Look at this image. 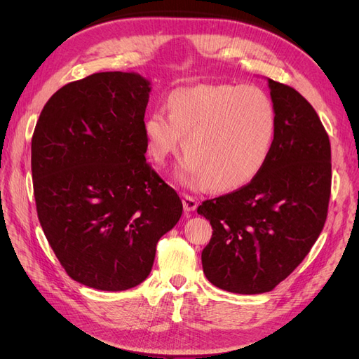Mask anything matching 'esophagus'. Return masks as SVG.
I'll return each mask as SVG.
<instances>
[{
  "label": "esophagus",
  "mask_w": 359,
  "mask_h": 359,
  "mask_svg": "<svg viewBox=\"0 0 359 359\" xmlns=\"http://www.w3.org/2000/svg\"><path fill=\"white\" fill-rule=\"evenodd\" d=\"M182 206L186 211H194L198 208V201L196 198L190 196V194H182Z\"/></svg>",
  "instance_id": "34e87169"
}]
</instances>
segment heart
Segmentation results:
<instances>
[{
  "label": "heart",
  "mask_w": 359,
  "mask_h": 359,
  "mask_svg": "<svg viewBox=\"0 0 359 359\" xmlns=\"http://www.w3.org/2000/svg\"><path fill=\"white\" fill-rule=\"evenodd\" d=\"M168 114L144 123L148 151L157 165L182 147L189 154L181 177L193 186L229 191L253 181L273 153L277 112L271 97L253 85H198L168 95Z\"/></svg>",
  "instance_id": "obj_1"
}]
</instances>
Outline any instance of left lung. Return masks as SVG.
I'll list each match as a JSON object with an SVG mask.
<instances>
[{"label":"left lung","mask_w":359,"mask_h":359,"mask_svg":"<svg viewBox=\"0 0 359 359\" xmlns=\"http://www.w3.org/2000/svg\"><path fill=\"white\" fill-rule=\"evenodd\" d=\"M277 135L265 168L247 186L203 201L212 236L203 273L233 293L273 290L309 255L328 215L331 144L319 115L289 85L268 79Z\"/></svg>","instance_id":"1"}]
</instances>
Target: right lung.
<instances>
[{"label": "right lung", "instance_id": "add662e5", "mask_svg": "<svg viewBox=\"0 0 359 359\" xmlns=\"http://www.w3.org/2000/svg\"><path fill=\"white\" fill-rule=\"evenodd\" d=\"M149 91L136 73L90 74L50 97L32 135L41 229L66 273L93 289L142 283L182 214L177 191L145 158Z\"/></svg>", "mask_w": 359, "mask_h": 359}]
</instances>
